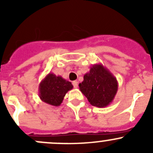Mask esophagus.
Masks as SVG:
<instances>
[{
  "label": "esophagus",
  "instance_id": "esophagus-1",
  "mask_svg": "<svg viewBox=\"0 0 153 153\" xmlns=\"http://www.w3.org/2000/svg\"><path fill=\"white\" fill-rule=\"evenodd\" d=\"M72 84H73L74 87L75 88H78V82L77 81H74L73 82H72Z\"/></svg>",
  "mask_w": 153,
  "mask_h": 153
}]
</instances>
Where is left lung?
<instances>
[{
    "label": "left lung",
    "instance_id": "left-lung-1",
    "mask_svg": "<svg viewBox=\"0 0 153 153\" xmlns=\"http://www.w3.org/2000/svg\"><path fill=\"white\" fill-rule=\"evenodd\" d=\"M81 92L91 105L99 108L109 106L115 98L118 88L116 78L101 64H94L79 84Z\"/></svg>",
    "mask_w": 153,
    "mask_h": 153
}]
</instances>
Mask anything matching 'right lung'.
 <instances>
[{
  "mask_svg": "<svg viewBox=\"0 0 153 153\" xmlns=\"http://www.w3.org/2000/svg\"><path fill=\"white\" fill-rule=\"evenodd\" d=\"M73 88L72 83L60 75L49 72L41 81L38 90L39 97L46 104L58 106L63 102L64 96L68 91Z\"/></svg>",
  "mask_w": 153,
  "mask_h": 153,
  "instance_id": "right-lung-1",
  "label": "right lung"
}]
</instances>
